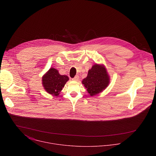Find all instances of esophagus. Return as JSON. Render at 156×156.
Wrapping results in <instances>:
<instances>
[{"label": "esophagus", "instance_id": "34e87169", "mask_svg": "<svg viewBox=\"0 0 156 156\" xmlns=\"http://www.w3.org/2000/svg\"><path fill=\"white\" fill-rule=\"evenodd\" d=\"M72 80H73V81H78V80H79V76H78V75H76L73 78H72Z\"/></svg>", "mask_w": 156, "mask_h": 156}]
</instances>
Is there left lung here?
Wrapping results in <instances>:
<instances>
[{"label":"left lung","instance_id":"1","mask_svg":"<svg viewBox=\"0 0 156 156\" xmlns=\"http://www.w3.org/2000/svg\"><path fill=\"white\" fill-rule=\"evenodd\" d=\"M109 83L110 78L105 66L96 63L89 70L87 77L82 81L87 93L91 96L102 92L108 86Z\"/></svg>","mask_w":156,"mask_h":156}]
</instances>
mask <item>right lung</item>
<instances>
[{
  "mask_svg": "<svg viewBox=\"0 0 156 156\" xmlns=\"http://www.w3.org/2000/svg\"><path fill=\"white\" fill-rule=\"evenodd\" d=\"M69 78L66 75H61L54 68H51L42 78V85L49 94L58 96Z\"/></svg>",
  "mask_w": 156,
  "mask_h": 156,
  "instance_id": "obj_1",
  "label": "right lung"
}]
</instances>
